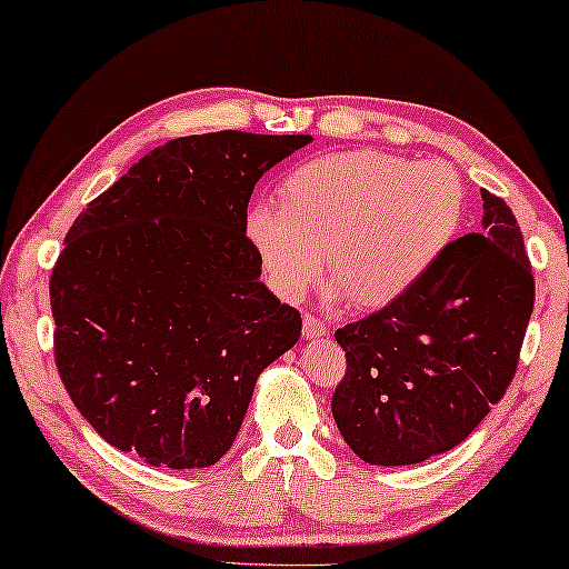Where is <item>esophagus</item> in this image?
Instances as JSON below:
<instances>
[{
  "instance_id": "1",
  "label": "esophagus",
  "mask_w": 569,
  "mask_h": 569,
  "mask_svg": "<svg viewBox=\"0 0 569 569\" xmlns=\"http://www.w3.org/2000/svg\"><path fill=\"white\" fill-rule=\"evenodd\" d=\"M325 332H328V325L315 318V315H305V320H302V335H305V338H310V340L312 338H322Z\"/></svg>"
}]
</instances>
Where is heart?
Wrapping results in <instances>:
<instances>
[{
    "instance_id": "1",
    "label": "heart",
    "mask_w": 569,
    "mask_h": 569,
    "mask_svg": "<svg viewBox=\"0 0 569 569\" xmlns=\"http://www.w3.org/2000/svg\"><path fill=\"white\" fill-rule=\"evenodd\" d=\"M467 189L453 166L356 148L287 176L282 209L259 203L247 237L282 300L300 302L325 272L335 297L388 307L423 282L459 234Z\"/></svg>"
}]
</instances>
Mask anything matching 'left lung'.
Listing matches in <instances>:
<instances>
[{"label": "left lung", "instance_id": "obj_1", "mask_svg": "<svg viewBox=\"0 0 569 569\" xmlns=\"http://www.w3.org/2000/svg\"><path fill=\"white\" fill-rule=\"evenodd\" d=\"M481 199L479 234L456 239L403 300L335 332L348 372L332 418L362 461L408 467L451 451L515 378L532 267L511 209Z\"/></svg>", "mask_w": 569, "mask_h": 569}]
</instances>
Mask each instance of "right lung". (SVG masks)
Wrapping results in <instances>:
<instances>
[{"label": "right lung", "mask_w": 569, "mask_h": 569, "mask_svg": "<svg viewBox=\"0 0 569 569\" xmlns=\"http://www.w3.org/2000/svg\"><path fill=\"white\" fill-rule=\"evenodd\" d=\"M312 136L241 130L153 148L74 219L52 269L54 360L82 418L151 467L234 443L257 378L302 332L247 239L257 181Z\"/></svg>", "instance_id": "1"}]
</instances>
